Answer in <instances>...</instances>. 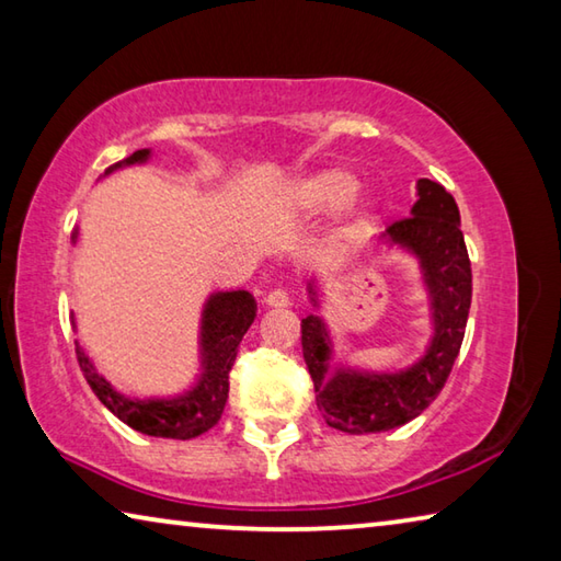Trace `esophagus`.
<instances>
[{
    "label": "esophagus",
    "mask_w": 561,
    "mask_h": 561,
    "mask_svg": "<svg viewBox=\"0 0 561 561\" xmlns=\"http://www.w3.org/2000/svg\"><path fill=\"white\" fill-rule=\"evenodd\" d=\"M264 301H267V307H274V309H284V307H289V304H291L289 291L284 287L272 289L267 297H264Z\"/></svg>",
    "instance_id": "34e87169"
}]
</instances>
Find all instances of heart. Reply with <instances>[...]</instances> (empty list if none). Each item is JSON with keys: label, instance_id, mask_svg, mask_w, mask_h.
I'll list each match as a JSON object with an SVG mask.
<instances>
[{"label": "heart", "instance_id": "heart-1", "mask_svg": "<svg viewBox=\"0 0 561 561\" xmlns=\"http://www.w3.org/2000/svg\"><path fill=\"white\" fill-rule=\"evenodd\" d=\"M356 190V178L341 168H329L297 180L289 187V205L294 210L314 215L348 201Z\"/></svg>", "mask_w": 561, "mask_h": 561}]
</instances>
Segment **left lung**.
<instances>
[{"label": "left lung", "instance_id": "8db88e82", "mask_svg": "<svg viewBox=\"0 0 561 561\" xmlns=\"http://www.w3.org/2000/svg\"><path fill=\"white\" fill-rule=\"evenodd\" d=\"M383 237L421 262L435 327L425 356L401 374L371 376L339 368L334 376H327L331 358L327 324L314 314L301 319V351L314 381L319 411L331 428L351 435L398 428L438 398L460 354L472 299V270L460 210L440 183L417 180V203L411 215L388 225ZM309 291L317 304L314 287Z\"/></svg>", "mask_w": 561, "mask_h": 561}]
</instances>
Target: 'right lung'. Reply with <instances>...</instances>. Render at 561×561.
<instances>
[{
  "mask_svg": "<svg viewBox=\"0 0 561 561\" xmlns=\"http://www.w3.org/2000/svg\"><path fill=\"white\" fill-rule=\"evenodd\" d=\"M150 150H136L130 158L111 165L106 173L121 165L144 163ZM257 317V304L250 291H217L205 304L203 311V374L201 381L185 396L168 398V401H133L118 393L106 378H101L81 348H76V358L91 391L108 411L153 438L190 440L217 425L230 391V371L237 358V348Z\"/></svg>",
  "mask_w": 561,
  "mask_h": 561,
  "instance_id": "add662e5",
  "label": "right lung"
}]
</instances>
